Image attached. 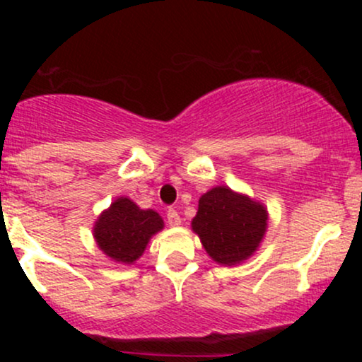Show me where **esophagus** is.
<instances>
[{"instance_id":"1","label":"esophagus","mask_w":362,"mask_h":362,"mask_svg":"<svg viewBox=\"0 0 362 362\" xmlns=\"http://www.w3.org/2000/svg\"><path fill=\"white\" fill-rule=\"evenodd\" d=\"M167 219H168V224H170V226H178V224L182 223L180 216H178V213H177L175 209H173V207H170V209H168V213H167Z\"/></svg>"}]
</instances>
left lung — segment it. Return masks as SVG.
<instances>
[{
	"mask_svg": "<svg viewBox=\"0 0 362 362\" xmlns=\"http://www.w3.org/2000/svg\"><path fill=\"white\" fill-rule=\"evenodd\" d=\"M190 224L216 264L236 265L250 259L260 247L269 213L250 195L218 185L201 195L197 214Z\"/></svg>",
	"mask_w": 362,
	"mask_h": 362,
	"instance_id": "8db88e82",
	"label": "left lung"
}]
</instances>
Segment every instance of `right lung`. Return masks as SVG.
<instances>
[{
    "label": "right lung",
    "instance_id": "right-lung-1",
    "mask_svg": "<svg viewBox=\"0 0 362 362\" xmlns=\"http://www.w3.org/2000/svg\"><path fill=\"white\" fill-rule=\"evenodd\" d=\"M163 226V218L156 211L141 209L129 197H117L95 221L93 238L110 260L131 265Z\"/></svg>",
    "mask_w": 362,
    "mask_h": 362
}]
</instances>
